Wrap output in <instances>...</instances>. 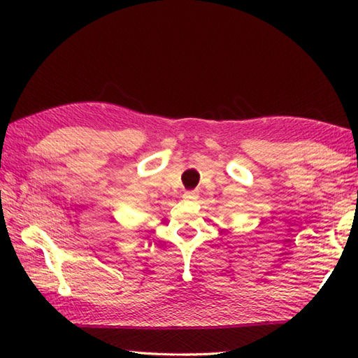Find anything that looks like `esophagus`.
<instances>
[{"label":"esophagus","instance_id":"esophagus-1","mask_svg":"<svg viewBox=\"0 0 358 358\" xmlns=\"http://www.w3.org/2000/svg\"><path fill=\"white\" fill-rule=\"evenodd\" d=\"M183 197L186 199V201H196V199L199 197V192L197 191H186L183 194Z\"/></svg>","mask_w":358,"mask_h":358}]
</instances>
